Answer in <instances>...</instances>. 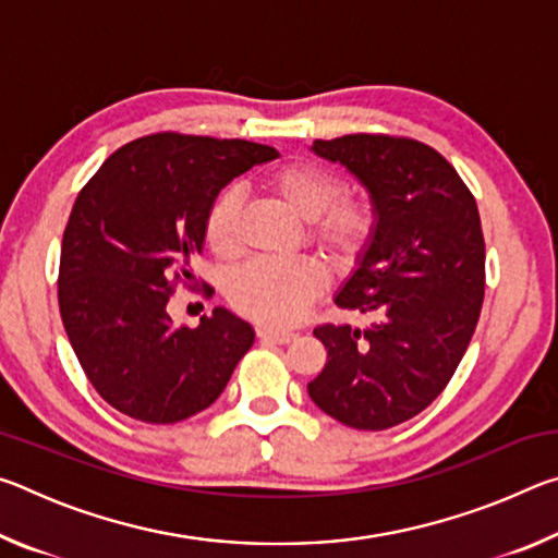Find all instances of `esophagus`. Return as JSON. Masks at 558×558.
Wrapping results in <instances>:
<instances>
[{
	"label": "esophagus",
	"mask_w": 558,
	"mask_h": 558,
	"mask_svg": "<svg viewBox=\"0 0 558 558\" xmlns=\"http://www.w3.org/2000/svg\"><path fill=\"white\" fill-rule=\"evenodd\" d=\"M292 337H295V335H292V332H280V329H270V327H258V339H260V342H272V344H288Z\"/></svg>",
	"instance_id": "34e87169"
}]
</instances>
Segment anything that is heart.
I'll use <instances>...</instances> for the list:
<instances>
[{
    "mask_svg": "<svg viewBox=\"0 0 558 558\" xmlns=\"http://www.w3.org/2000/svg\"><path fill=\"white\" fill-rule=\"evenodd\" d=\"M260 189L298 221H307V243L329 266L344 268L356 258L374 231V206L364 196L342 194L344 184L332 169L313 162H290L270 169ZM241 204L233 192L216 196L204 221V241L219 258L239 248ZM323 288V276L305 260L248 263L233 272L229 302L235 313L263 327H290L307 313Z\"/></svg>",
    "mask_w": 558,
    "mask_h": 558,
    "instance_id": "obj_1",
    "label": "heart"
}]
</instances>
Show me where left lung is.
I'll use <instances>...</instances> for the list:
<instances>
[{
	"instance_id": "left-lung-1",
	"label": "left lung",
	"mask_w": 558,
	"mask_h": 558,
	"mask_svg": "<svg viewBox=\"0 0 558 558\" xmlns=\"http://www.w3.org/2000/svg\"><path fill=\"white\" fill-rule=\"evenodd\" d=\"M374 206V231L335 302L366 329L319 325L327 364L307 393L356 430H384L438 399L475 332L485 298V241L475 196L436 149L409 137L315 140Z\"/></svg>"
}]
</instances>
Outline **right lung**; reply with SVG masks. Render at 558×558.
Returning <instances> with one entry per match:
<instances>
[{
	"instance_id": "1",
	"label": "right lung",
	"mask_w": 558,
	"mask_h": 558,
	"mask_svg": "<svg viewBox=\"0 0 558 558\" xmlns=\"http://www.w3.org/2000/svg\"><path fill=\"white\" fill-rule=\"evenodd\" d=\"M268 145L157 132L112 153L73 204L61 243L59 307L75 356L112 409L177 423L219 399L256 332L226 307L199 327L167 313L194 280L204 221L221 189Z\"/></svg>"
}]
</instances>
